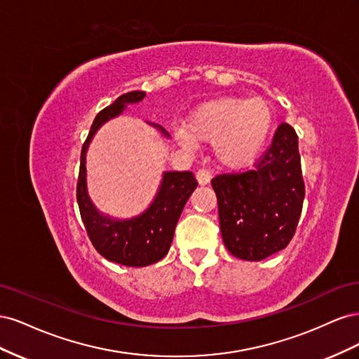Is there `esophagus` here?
Instances as JSON below:
<instances>
[{
    "label": "esophagus",
    "instance_id": "1",
    "mask_svg": "<svg viewBox=\"0 0 359 359\" xmlns=\"http://www.w3.org/2000/svg\"><path fill=\"white\" fill-rule=\"evenodd\" d=\"M196 180L201 186H206L211 181V172L208 169H199L196 173Z\"/></svg>",
    "mask_w": 359,
    "mask_h": 359
}]
</instances>
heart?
Masks as SVG:
<instances>
[{
	"label": "heart",
	"instance_id": "obj_1",
	"mask_svg": "<svg viewBox=\"0 0 359 359\" xmlns=\"http://www.w3.org/2000/svg\"><path fill=\"white\" fill-rule=\"evenodd\" d=\"M273 127V107L260 99L220 97L199 104L177 130L178 142L187 149L198 142L214 144V154L223 166L245 168L259 157Z\"/></svg>",
	"mask_w": 359,
	"mask_h": 359
}]
</instances>
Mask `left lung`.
Segmentation results:
<instances>
[{
  "instance_id": "8db88e82",
  "label": "left lung",
  "mask_w": 359,
  "mask_h": 359,
  "mask_svg": "<svg viewBox=\"0 0 359 359\" xmlns=\"http://www.w3.org/2000/svg\"><path fill=\"white\" fill-rule=\"evenodd\" d=\"M211 186L219 202L223 243L235 257L262 260L286 248L306 194L295 130L280 124L255 169L223 173L212 178Z\"/></svg>"
}]
</instances>
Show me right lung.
Listing matches in <instances>:
<instances>
[{
    "label": "right lung",
    "instance_id": "right-lung-1",
    "mask_svg": "<svg viewBox=\"0 0 359 359\" xmlns=\"http://www.w3.org/2000/svg\"><path fill=\"white\" fill-rule=\"evenodd\" d=\"M144 91H132L119 95L95 116L91 130L82 147L81 169L78 180V205L85 229L90 240L103 257L126 266H148L165 257L169 252L175 226L180 220L184 205L198 187V181L189 170L163 172L157 194L148 208L132 219H114L100 212L93 203L86 186V151L94 135L104 123L126 111L127 104L142 102ZM169 137L165 128L151 124Z\"/></svg>",
    "mask_w": 359,
    "mask_h": 359
}]
</instances>
